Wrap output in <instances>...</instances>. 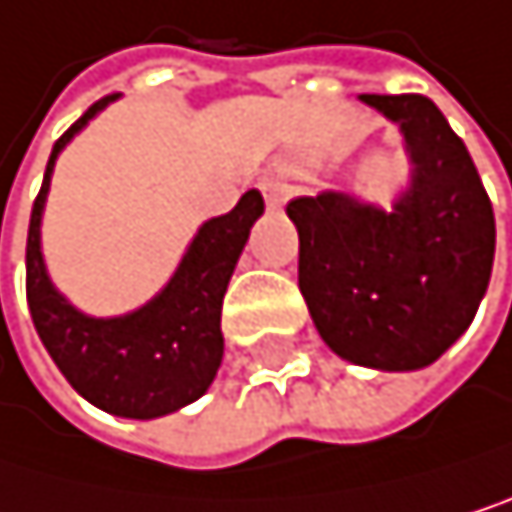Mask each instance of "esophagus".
<instances>
[{
	"label": "esophagus",
	"mask_w": 512,
	"mask_h": 512,
	"mask_svg": "<svg viewBox=\"0 0 512 512\" xmlns=\"http://www.w3.org/2000/svg\"><path fill=\"white\" fill-rule=\"evenodd\" d=\"M259 189H262L268 207H280V204L287 201V195H290V186H287L284 180H280V176H274V173L262 176V180H259Z\"/></svg>",
	"instance_id": "1"
}]
</instances>
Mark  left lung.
I'll return each mask as SVG.
<instances>
[{"mask_svg":"<svg viewBox=\"0 0 512 512\" xmlns=\"http://www.w3.org/2000/svg\"><path fill=\"white\" fill-rule=\"evenodd\" d=\"M394 121L412 164L391 210L348 192L287 204L299 290L332 354L381 372L440 360L476 317L495 262V213L473 158L421 94H360Z\"/></svg>","mask_w":512,"mask_h":512,"instance_id":"left-lung-1","label":"left lung"}]
</instances>
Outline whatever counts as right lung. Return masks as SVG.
Instances as JSON below:
<instances>
[{"instance_id":"add662e5","label":"right lung","mask_w":512,"mask_h":512,"mask_svg":"<svg viewBox=\"0 0 512 512\" xmlns=\"http://www.w3.org/2000/svg\"><path fill=\"white\" fill-rule=\"evenodd\" d=\"M118 94L94 103L54 143L27 235V302L36 332L69 385L118 418H161L195 403L222 363V296L265 201L250 189L232 213L207 219L167 284L140 308L94 317L75 308L48 274L42 256V213L57 155Z\"/></svg>"}]
</instances>
